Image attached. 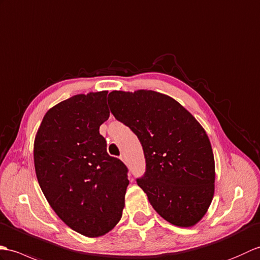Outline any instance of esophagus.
<instances>
[{"label":"esophagus","instance_id":"1","mask_svg":"<svg viewBox=\"0 0 260 260\" xmlns=\"http://www.w3.org/2000/svg\"><path fill=\"white\" fill-rule=\"evenodd\" d=\"M120 159H121V160H122V161H123V162H126V159H125V155H124V154H123V153H122V154H121V155H120Z\"/></svg>","mask_w":260,"mask_h":260}]
</instances>
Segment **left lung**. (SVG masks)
<instances>
[{
    "label": "left lung",
    "mask_w": 260,
    "mask_h": 260,
    "mask_svg": "<svg viewBox=\"0 0 260 260\" xmlns=\"http://www.w3.org/2000/svg\"><path fill=\"white\" fill-rule=\"evenodd\" d=\"M108 105L141 143L146 171L137 183L150 205L175 226L197 223L215 191V159L203 126L180 103L151 90L112 91Z\"/></svg>",
    "instance_id": "left-lung-1"
}]
</instances>
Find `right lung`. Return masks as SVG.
Listing matches in <instances>:
<instances>
[{
  "instance_id": "add662e5",
  "label": "right lung",
  "mask_w": 260,
  "mask_h": 260,
  "mask_svg": "<svg viewBox=\"0 0 260 260\" xmlns=\"http://www.w3.org/2000/svg\"><path fill=\"white\" fill-rule=\"evenodd\" d=\"M107 91L78 94L45 113L34 141L40 187L61 220L86 237L105 235L122 216L128 168L107 152L100 125Z\"/></svg>"
}]
</instances>
